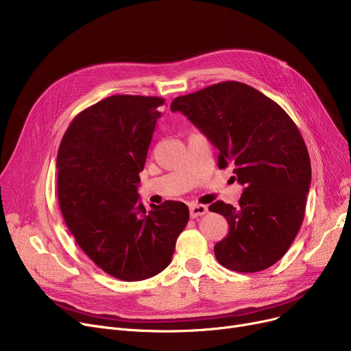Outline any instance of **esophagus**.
I'll return each mask as SVG.
<instances>
[{
    "mask_svg": "<svg viewBox=\"0 0 351 351\" xmlns=\"http://www.w3.org/2000/svg\"><path fill=\"white\" fill-rule=\"evenodd\" d=\"M189 213H191V217L195 219V217L206 215L208 213V208L205 205H192L191 209H189Z\"/></svg>",
    "mask_w": 351,
    "mask_h": 351,
    "instance_id": "34e87169",
    "label": "esophagus"
}]
</instances>
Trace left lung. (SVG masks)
<instances>
[{"mask_svg": "<svg viewBox=\"0 0 351 351\" xmlns=\"http://www.w3.org/2000/svg\"><path fill=\"white\" fill-rule=\"evenodd\" d=\"M171 110L206 135L219 151V168L232 165L233 178L245 185L239 206L222 200L209 206L229 223V234L215 245L217 262L254 273L280 261L302 226L311 182L296 123L262 92L236 81L178 97Z\"/></svg>", "mask_w": 351, "mask_h": 351, "instance_id": "obj_1", "label": "left lung"}]
</instances>
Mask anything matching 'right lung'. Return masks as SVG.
I'll use <instances>...</instances> for the list:
<instances>
[{
    "mask_svg": "<svg viewBox=\"0 0 351 351\" xmlns=\"http://www.w3.org/2000/svg\"><path fill=\"white\" fill-rule=\"evenodd\" d=\"M163 104L159 97H108L72 119L57 156L58 202L71 234L98 267L125 282L168 267L189 220L182 202L146 209L138 195Z\"/></svg>",
    "mask_w": 351,
    "mask_h": 351,
    "instance_id": "1",
    "label": "right lung"
}]
</instances>
